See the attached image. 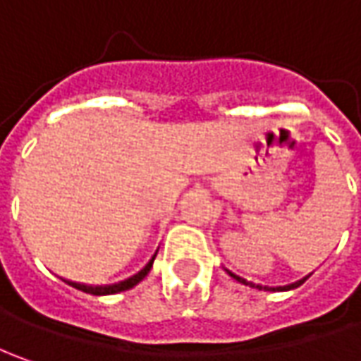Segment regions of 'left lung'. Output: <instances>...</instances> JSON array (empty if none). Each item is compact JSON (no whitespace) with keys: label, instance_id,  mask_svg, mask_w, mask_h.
Here are the masks:
<instances>
[{"label":"left lung","instance_id":"obj_1","mask_svg":"<svg viewBox=\"0 0 361 361\" xmlns=\"http://www.w3.org/2000/svg\"><path fill=\"white\" fill-rule=\"evenodd\" d=\"M305 279H307V277H305ZM305 279H301V281H298V283H291V285H287V289H293V287H299V285L303 283V281H305Z\"/></svg>","mask_w":361,"mask_h":361}]
</instances>
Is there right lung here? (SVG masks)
<instances>
[{"label": "right lung", "mask_w": 361, "mask_h": 361, "mask_svg": "<svg viewBox=\"0 0 361 361\" xmlns=\"http://www.w3.org/2000/svg\"><path fill=\"white\" fill-rule=\"evenodd\" d=\"M157 257V255H154ZM154 257H152V261H154ZM152 261L146 265L145 269L140 271V273H136V275H132L130 279H126V281H120V283L114 285H86V283H76V281H70L72 287H76L80 291H84V293H92V295H112V293H118V291H126V289H130L134 285L138 283V281H142L146 277V273L150 271L152 267Z\"/></svg>", "instance_id": "right-lung-1"}]
</instances>
